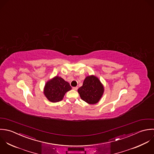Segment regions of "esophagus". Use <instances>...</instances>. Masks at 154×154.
Wrapping results in <instances>:
<instances>
[{
  "label": "esophagus",
  "instance_id": "obj_1",
  "mask_svg": "<svg viewBox=\"0 0 154 154\" xmlns=\"http://www.w3.org/2000/svg\"><path fill=\"white\" fill-rule=\"evenodd\" d=\"M78 87H73V90H75V91H76L77 90H78Z\"/></svg>",
  "mask_w": 154,
  "mask_h": 154
}]
</instances>
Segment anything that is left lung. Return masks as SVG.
I'll return each mask as SVG.
<instances>
[{
    "instance_id": "8db88e82",
    "label": "left lung",
    "mask_w": 154,
    "mask_h": 154,
    "mask_svg": "<svg viewBox=\"0 0 154 154\" xmlns=\"http://www.w3.org/2000/svg\"><path fill=\"white\" fill-rule=\"evenodd\" d=\"M104 87L100 79L94 75L87 76L78 92L82 100L90 104L100 101L104 93Z\"/></svg>"
}]
</instances>
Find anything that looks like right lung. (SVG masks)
<instances>
[{
  "label": "right lung",
  "mask_w": 154,
  "mask_h": 154,
  "mask_svg": "<svg viewBox=\"0 0 154 154\" xmlns=\"http://www.w3.org/2000/svg\"><path fill=\"white\" fill-rule=\"evenodd\" d=\"M70 90L72 87L68 82L56 76L46 82L44 94L50 102H58L62 100L65 94Z\"/></svg>",
  "instance_id": "obj_1"
}]
</instances>
